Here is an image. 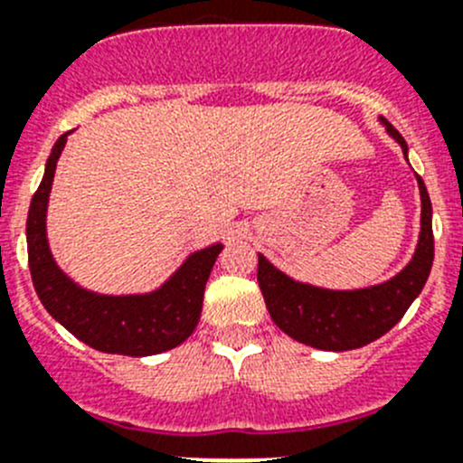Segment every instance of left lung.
I'll list each match as a JSON object with an SVG mask.
<instances>
[{
	"label": "left lung",
	"instance_id": "1",
	"mask_svg": "<svg viewBox=\"0 0 463 463\" xmlns=\"http://www.w3.org/2000/svg\"><path fill=\"white\" fill-rule=\"evenodd\" d=\"M379 123L407 157L409 146L402 134L386 118H379ZM416 180L420 189V232L416 251L407 265L383 283L358 290L317 288L295 280L258 253V285L271 319L283 334L324 352H347L374 343L400 322L425 288L434 262L431 201L420 175H416Z\"/></svg>",
	"mask_w": 463,
	"mask_h": 463
}]
</instances>
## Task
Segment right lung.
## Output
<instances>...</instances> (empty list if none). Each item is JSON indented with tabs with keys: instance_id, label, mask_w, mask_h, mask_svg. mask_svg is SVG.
Listing matches in <instances>:
<instances>
[{
	"instance_id": "1",
	"label": "right lung",
	"mask_w": 463,
	"mask_h": 463,
	"mask_svg": "<svg viewBox=\"0 0 463 463\" xmlns=\"http://www.w3.org/2000/svg\"><path fill=\"white\" fill-rule=\"evenodd\" d=\"M68 134L56 139L29 205L27 251L38 299L56 322L98 352L153 356L178 347L194 334L201 319L205 283L223 244L217 241L192 251L178 269L150 292L100 295L81 288L56 265L47 241V203Z\"/></svg>"
}]
</instances>
